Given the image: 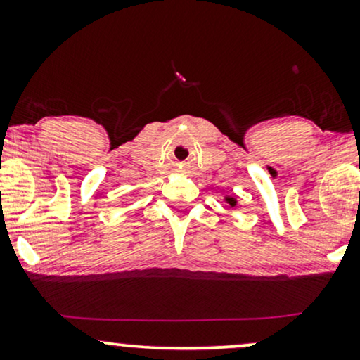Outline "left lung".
<instances>
[{
    "label": "left lung",
    "instance_id": "obj_1",
    "mask_svg": "<svg viewBox=\"0 0 360 360\" xmlns=\"http://www.w3.org/2000/svg\"><path fill=\"white\" fill-rule=\"evenodd\" d=\"M229 202H231V206H234V204H236L234 199H229Z\"/></svg>",
    "mask_w": 360,
    "mask_h": 360
}]
</instances>
